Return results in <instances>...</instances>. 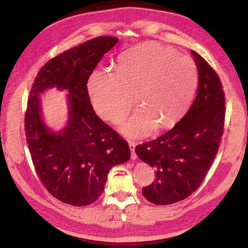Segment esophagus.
<instances>
[{
	"label": "esophagus",
	"instance_id": "esophagus-1",
	"mask_svg": "<svg viewBox=\"0 0 248 248\" xmlns=\"http://www.w3.org/2000/svg\"><path fill=\"white\" fill-rule=\"evenodd\" d=\"M128 145H129V148H130V151H131V159H137V157H138V155H137V153H136V151H134V149H136V146H137V144L134 141H132V140H128Z\"/></svg>",
	"mask_w": 248,
	"mask_h": 248
}]
</instances>
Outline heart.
Here are the masks:
<instances>
[{
	"label": "heart",
	"instance_id": "obj_1",
	"mask_svg": "<svg viewBox=\"0 0 248 248\" xmlns=\"http://www.w3.org/2000/svg\"><path fill=\"white\" fill-rule=\"evenodd\" d=\"M199 79L193 60L157 42H145L122 52L115 74L96 69L88 92L95 112L102 120L119 124L134 104L140 108L122 131L127 137H146L158 128L174 125L189 106Z\"/></svg>",
	"mask_w": 248,
	"mask_h": 248
}]
</instances>
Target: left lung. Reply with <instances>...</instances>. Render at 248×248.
Returning <instances> with one entry per match:
<instances>
[{"instance_id":"1","label":"left lung","mask_w":248,"mask_h":248,"mask_svg":"<svg viewBox=\"0 0 248 248\" xmlns=\"http://www.w3.org/2000/svg\"><path fill=\"white\" fill-rule=\"evenodd\" d=\"M199 71V88L190 108L170 130L136 147L140 160L156 170L152 184L141 189L155 205H170L196 191L219 149L226 98L218 74L191 50Z\"/></svg>"}]
</instances>
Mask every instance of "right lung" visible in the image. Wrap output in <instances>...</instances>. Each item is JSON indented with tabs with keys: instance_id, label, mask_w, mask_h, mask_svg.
<instances>
[{
	"instance_id": "right-lung-1",
	"label": "right lung",
	"mask_w": 248,
	"mask_h": 248,
	"mask_svg": "<svg viewBox=\"0 0 248 248\" xmlns=\"http://www.w3.org/2000/svg\"><path fill=\"white\" fill-rule=\"evenodd\" d=\"M117 37L88 40L50 59L39 70L30 91L25 114L27 144L37 175L46 190L65 204H92L104 190L109 170L130 158L125 140L95 114L88 80ZM57 86L68 89L66 128L51 133L41 120L39 94Z\"/></svg>"
}]
</instances>
